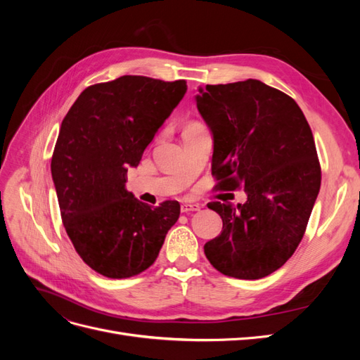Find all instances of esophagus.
<instances>
[{"label":"esophagus","mask_w":360,"mask_h":360,"mask_svg":"<svg viewBox=\"0 0 360 360\" xmlns=\"http://www.w3.org/2000/svg\"><path fill=\"white\" fill-rule=\"evenodd\" d=\"M201 207L198 204H191V202H183L181 204V212L188 213V212H198Z\"/></svg>","instance_id":"esophagus-1"}]
</instances>
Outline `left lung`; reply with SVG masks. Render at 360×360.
Returning a JSON list of instances; mask_svg holds the SVG:
<instances>
[{
  "instance_id": "obj_1",
  "label": "left lung",
  "mask_w": 360,
  "mask_h": 360,
  "mask_svg": "<svg viewBox=\"0 0 360 360\" xmlns=\"http://www.w3.org/2000/svg\"><path fill=\"white\" fill-rule=\"evenodd\" d=\"M195 99L213 135L216 188L248 195L237 207L209 204L224 225L205 257L226 276L264 278L294 254L320 192L311 127L290 96L258 79L205 85Z\"/></svg>"
}]
</instances>
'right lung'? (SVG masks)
<instances>
[{
	"instance_id": "add662e5",
	"label": "right lung",
	"mask_w": 360,
	"mask_h": 360,
	"mask_svg": "<svg viewBox=\"0 0 360 360\" xmlns=\"http://www.w3.org/2000/svg\"><path fill=\"white\" fill-rule=\"evenodd\" d=\"M186 90L184 79L124 75L86 86L63 120L51 160L61 219L84 263L106 278L148 269L179 219L177 201L151 207L126 181Z\"/></svg>"
}]
</instances>
